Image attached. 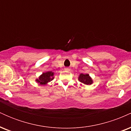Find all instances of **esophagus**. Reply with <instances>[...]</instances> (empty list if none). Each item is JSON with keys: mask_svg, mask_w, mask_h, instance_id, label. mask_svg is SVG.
<instances>
[{"mask_svg": "<svg viewBox=\"0 0 131 131\" xmlns=\"http://www.w3.org/2000/svg\"><path fill=\"white\" fill-rule=\"evenodd\" d=\"M65 70H70V68H66Z\"/></svg>", "mask_w": 131, "mask_h": 131, "instance_id": "esophagus-1", "label": "esophagus"}]
</instances>
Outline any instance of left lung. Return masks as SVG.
I'll use <instances>...</instances> for the list:
<instances>
[{"instance_id": "obj_1", "label": "left lung", "mask_w": 131, "mask_h": 131, "mask_svg": "<svg viewBox=\"0 0 131 131\" xmlns=\"http://www.w3.org/2000/svg\"><path fill=\"white\" fill-rule=\"evenodd\" d=\"M79 79V81H80V82L87 85L91 84L92 83V80L91 77H90V76H89V74H81L79 75V79Z\"/></svg>"}]
</instances>
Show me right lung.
Segmentation results:
<instances>
[{
	"mask_svg": "<svg viewBox=\"0 0 131 131\" xmlns=\"http://www.w3.org/2000/svg\"><path fill=\"white\" fill-rule=\"evenodd\" d=\"M53 73L52 71H48L47 73H43L41 76L39 78V79H36V81L40 84H46L47 82H50L53 79Z\"/></svg>",
	"mask_w": 131,
	"mask_h": 131,
	"instance_id": "add662e5",
	"label": "right lung"
}]
</instances>
